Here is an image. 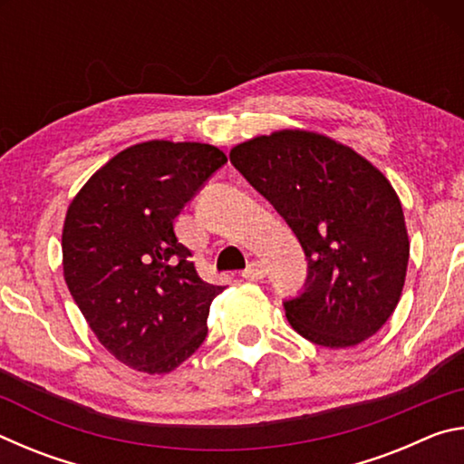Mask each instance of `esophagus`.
Masks as SVG:
<instances>
[{
  "instance_id": "1",
  "label": "esophagus",
  "mask_w": 464,
  "mask_h": 464,
  "mask_svg": "<svg viewBox=\"0 0 464 464\" xmlns=\"http://www.w3.org/2000/svg\"><path fill=\"white\" fill-rule=\"evenodd\" d=\"M241 276L246 280H262L266 276V268L262 262H251L246 270L241 272Z\"/></svg>"
}]
</instances>
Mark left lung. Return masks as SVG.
I'll return each instance as SVG.
<instances>
[{
    "instance_id": "1",
    "label": "left lung",
    "mask_w": 464,
    "mask_h": 464,
    "mask_svg": "<svg viewBox=\"0 0 464 464\" xmlns=\"http://www.w3.org/2000/svg\"><path fill=\"white\" fill-rule=\"evenodd\" d=\"M239 174L296 235L303 290L286 298L295 332L348 348L387 324L405 285L410 239L395 190L350 147L304 130L257 137L231 151Z\"/></svg>"
}]
</instances>
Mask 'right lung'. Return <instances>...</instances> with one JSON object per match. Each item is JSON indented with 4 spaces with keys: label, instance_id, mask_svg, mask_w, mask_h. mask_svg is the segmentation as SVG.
<instances>
[{
    "label": "right lung",
    "instance_id": "obj_1",
    "mask_svg": "<svg viewBox=\"0 0 464 464\" xmlns=\"http://www.w3.org/2000/svg\"><path fill=\"white\" fill-rule=\"evenodd\" d=\"M225 163L213 145L149 140L112 157L69 204V293L100 343L135 371L171 372L207 340L223 286L198 276L174 221Z\"/></svg>",
    "mask_w": 464,
    "mask_h": 464
}]
</instances>
